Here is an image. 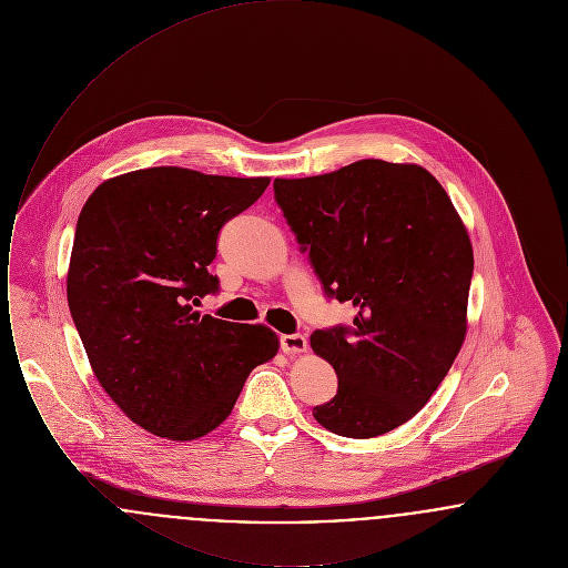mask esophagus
<instances>
[{
	"instance_id": "obj_1",
	"label": "esophagus",
	"mask_w": 568,
	"mask_h": 568,
	"mask_svg": "<svg viewBox=\"0 0 568 568\" xmlns=\"http://www.w3.org/2000/svg\"><path fill=\"white\" fill-rule=\"evenodd\" d=\"M306 338L302 334H283L281 336V349L287 355H296V353L306 352Z\"/></svg>"
}]
</instances>
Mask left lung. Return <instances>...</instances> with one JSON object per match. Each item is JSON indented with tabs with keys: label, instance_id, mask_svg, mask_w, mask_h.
Masks as SVG:
<instances>
[{
	"label": "left lung",
	"instance_id": "left-lung-1",
	"mask_svg": "<svg viewBox=\"0 0 568 568\" xmlns=\"http://www.w3.org/2000/svg\"><path fill=\"white\" fill-rule=\"evenodd\" d=\"M274 195L325 294L355 308L349 329L311 336L338 377L315 419L349 438L403 426L466 338L473 244L452 197L426 168L383 160L274 179Z\"/></svg>",
	"mask_w": 568,
	"mask_h": 568
}]
</instances>
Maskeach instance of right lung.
<instances>
[{
	"label": "right lung",
	"instance_id": "1",
	"mask_svg": "<svg viewBox=\"0 0 568 568\" xmlns=\"http://www.w3.org/2000/svg\"><path fill=\"white\" fill-rule=\"evenodd\" d=\"M271 185L158 165L112 176L82 206L68 304L91 371L134 424L193 440L227 419L248 373L271 362L264 324L200 315L216 292V236Z\"/></svg>",
	"mask_w": 568,
	"mask_h": 568
}]
</instances>
